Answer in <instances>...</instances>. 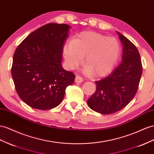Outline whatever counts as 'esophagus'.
I'll return each mask as SVG.
<instances>
[{
  "label": "esophagus",
  "instance_id": "34e87169",
  "mask_svg": "<svg viewBox=\"0 0 154 154\" xmlns=\"http://www.w3.org/2000/svg\"><path fill=\"white\" fill-rule=\"evenodd\" d=\"M82 81H83L82 78L79 75H77L75 77V82L76 83H81Z\"/></svg>",
  "mask_w": 154,
  "mask_h": 154
}]
</instances>
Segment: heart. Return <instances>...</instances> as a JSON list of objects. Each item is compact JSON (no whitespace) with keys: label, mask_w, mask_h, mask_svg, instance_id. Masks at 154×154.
Returning <instances> with one entry per match:
<instances>
[{"label":"heart","mask_w":154,"mask_h":154,"mask_svg":"<svg viewBox=\"0 0 154 154\" xmlns=\"http://www.w3.org/2000/svg\"><path fill=\"white\" fill-rule=\"evenodd\" d=\"M120 54L117 39L94 32L81 33L72 42L66 43L63 54L70 69L77 68L83 61L86 75L103 77L111 72Z\"/></svg>","instance_id":"1"}]
</instances>
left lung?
<instances>
[{
	"label": "left lung",
	"mask_w": 154,
	"mask_h": 154,
	"mask_svg": "<svg viewBox=\"0 0 154 154\" xmlns=\"http://www.w3.org/2000/svg\"><path fill=\"white\" fill-rule=\"evenodd\" d=\"M116 32L123 45L122 62L107 77L96 81V92L87 101L90 109L103 115L119 111L133 100L143 73L137 47L121 33Z\"/></svg>",
	"instance_id": "left-lung-1"
}]
</instances>
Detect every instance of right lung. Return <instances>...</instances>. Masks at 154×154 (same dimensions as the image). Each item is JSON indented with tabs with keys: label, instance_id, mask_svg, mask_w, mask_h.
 Listing matches in <instances>:
<instances>
[{
	"label": "right lung",
	"instance_id": "add662e5",
	"mask_svg": "<svg viewBox=\"0 0 154 154\" xmlns=\"http://www.w3.org/2000/svg\"><path fill=\"white\" fill-rule=\"evenodd\" d=\"M71 26L49 23L30 33L15 50L11 75L19 97L34 109L60 104L75 75L62 66L63 48Z\"/></svg>",
	"mask_w": 154,
	"mask_h": 154
}]
</instances>
